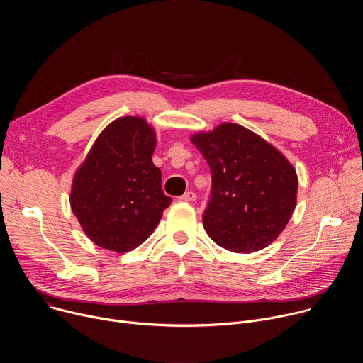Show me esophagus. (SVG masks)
Segmentation results:
<instances>
[{
	"mask_svg": "<svg viewBox=\"0 0 363 363\" xmlns=\"http://www.w3.org/2000/svg\"><path fill=\"white\" fill-rule=\"evenodd\" d=\"M195 199H196V195H195V192H192V191L185 192L184 195L179 196V201H184V202H192V201H195Z\"/></svg>",
	"mask_w": 363,
	"mask_h": 363,
	"instance_id": "1",
	"label": "esophagus"
}]
</instances>
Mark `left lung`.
<instances>
[{
  "instance_id": "obj_1",
  "label": "left lung",
  "mask_w": 363,
  "mask_h": 363,
  "mask_svg": "<svg viewBox=\"0 0 363 363\" xmlns=\"http://www.w3.org/2000/svg\"><path fill=\"white\" fill-rule=\"evenodd\" d=\"M211 169L202 217L214 242L234 252L270 245L286 228L297 198V174L284 155L237 123L191 136Z\"/></svg>"
}]
</instances>
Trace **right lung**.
<instances>
[{
  "label": "right lung",
  "mask_w": 363,
  "mask_h": 363,
  "mask_svg": "<svg viewBox=\"0 0 363 363\" xmlns=\"http://www.w3.org/2000/svg\"><path fill=\"white\" fill-rule=\"evenodd\" d=\"M155 146L157 136L145 119L123 116L99 135L76 171L70 205L96 245L126 252L160 224L172 198L152 162Z\"/></svg>",
  "instance_id": "right-lung-1"
}]
</instances>
